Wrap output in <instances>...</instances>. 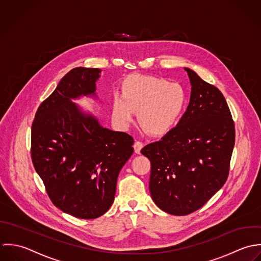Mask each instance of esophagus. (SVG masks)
<instances>
[{
  "label": "esophagus",
  "instance_id": "34e87169",
  "mask_svg": "<svg viewBox=\"0 0 261 261\" xmlns=\"http://www.w3.org/2000/svg\"><path fill=\"white\" fill-rule=\"evenodd\" d=\"M133 147H134V151H135V153L139 154V153H140V151H141V149H142V147H143V142H141V141H136V142L134 143Z\"/></svg>",
  "mask_w": 261,
  "mask_h": 261
}]
</instances>
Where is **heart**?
<instances>
[{
  "instance_id": "obj_1",
  "label": "heart",
  "mask_w": 261,
  "mask_h": 261,
  "mask_svg": "<svg viewBox=\"0 0 261 261\" xmlns=\"http://www.w3.org/2000/svg\"><path fill=\"white\" fill-rule=\"evenodd\" d=\"M187 101V92L179 83L138 76L125 86L123 96L114 97L112 116L119 127L127 128L133 122L134 111H139L142 128L152 135H161L178 122Z\"/></svg>"
}]
</instances>
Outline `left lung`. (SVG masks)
<instances>
[{
	"instance_id": "1",
	"label": "left lung",
	"mask_w": 261,
	"mask_h": 261,
	"mask_svg": "<svg viewBox=\"0 0 261 261\" xmlns=\"http://www.w3.org/2000/svg\"><path fill=\"white\" fill-rule=\"evenodd\" d=\"M191 99L178 124L141 153L151 162L149 191L162 211L189 215L224 186L235 144V127L218 88L185 67Z\"/></svg>"
}]
</instances>
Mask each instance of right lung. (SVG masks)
<instances>
[{
  "label": "right lung",
  "mask_w": 261,
  "mask_h": 261,
  "mask_svg": "<svg viewBox=\"0 0 261 261\" xmlns=\"http://www.w3.org/2000/svg\"><path fill=\"white\" fill-rule=\"evenodd\" d=\"M101 69L75 67L37 109L31 158L53 205L81 219L98 218L112 206L119 172L133 153L134 139L100 125L71 102L96 96Z\"/></svg>",
  "instance_id": "obj_1"
}]
</instances>
